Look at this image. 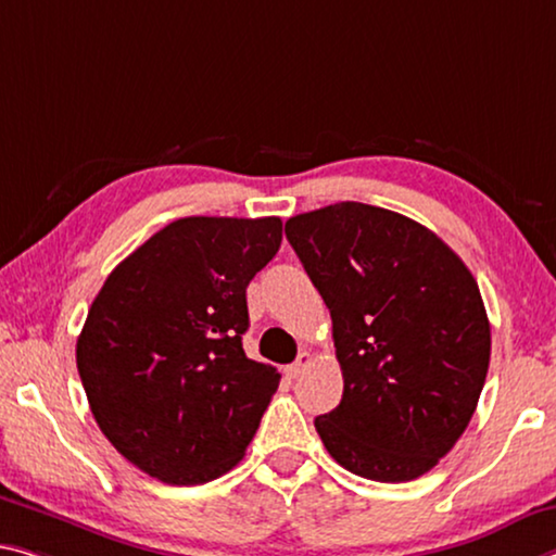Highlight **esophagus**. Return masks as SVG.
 I'll return each mask as SVG.
<instances>
[{
	"mask_svg": "<svg viewBox=\"0 0 556 556\" xmlns=\"http://www.w3.org/2000/svg\"><path fill=\"white\" fill-rule=\"evenodd\" d=\"M309 364H312V354H309V351H302V354L296 356L294 364L285 368V374H287L289 378H299V376H302V374L306 371V366H309Z\"/></svg>",
	"mask_w": 556,
	"mask_h": 556,
	"instance_id": "1",
	"label": "esophagus"
}]
</instances>
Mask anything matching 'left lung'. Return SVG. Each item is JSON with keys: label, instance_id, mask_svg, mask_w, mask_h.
Listing matches in <instances>:
<instances>
[{"label": "left lung", "instance_id": "1", "mask_svg": "<svg viewBox=\"0 0 556 556\" xmlns=\"http://www.w3.org/2000/svg\"><path fill=\"white\" fill-rule=\"evenodd\" d=\"M331 312L341 403L314 420L341 468L408 482L465 433L490 366L478 281L435 232L364 202L287 219Z\"/></svg>", "mask_w": 556, "mask_h": 556}]
</instances>
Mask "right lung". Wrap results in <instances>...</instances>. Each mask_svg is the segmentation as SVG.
<instances>
[{
	"label": "right lung",
	"instance_id": "add662e5",
	"mask_svg": "<svg viewBox=\"0 0 556 556\" xmlns=\"http://www.w3.org/2000/svg\"><path fill=\"white\" fill-rule=\"evenodd\" d=\"M281 244L279 217H182L128 254L88 309L76 366L111 445L167 484L244 457L279 386L247 358V285Z\"/></svg>",
	"mask_w": 556,
	"mask_h": 556
}]
</instances>
